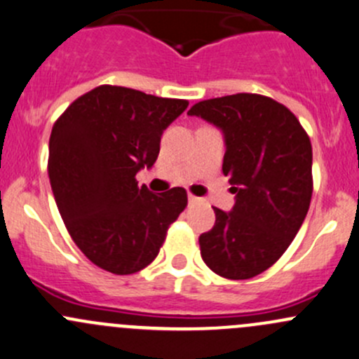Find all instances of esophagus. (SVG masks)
<instances>
[{"label":"esophagus","instance_id":"1","mask_svg":"<svg viewBox=\"0 0 359 359\" xmlns=\"http://www.w3.org/2000/svg\"><path fill=\"white\" fill-rule=\"evenodd\" d=\"M187 198H189V205H198V203L201 201V198H196V196H192V194L187 196Z\"/></svg>","mask_w":359,"mask_h":359}]
</instances>
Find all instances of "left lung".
Returning <instances> with one entry per match:
<instances>
[{"label": "left lung", "instance_id": "left-lung-1", "mask_svg": "<svg viewBox=\"0 0 359 359\" xmlns=\"http://www.w3.org/2000/svg\"><path fill=\"white\" fill-rule=\"evenodd\" d=\"M187 115L224 132V175L232 211L215 208L213 229L199 236L201 258L230 280L269 270L306 218L313 194L311 142L289 108L262 94L199 101Z\"/></svg>", "mask_w": 359, "mask_h": 359}]
</instances>
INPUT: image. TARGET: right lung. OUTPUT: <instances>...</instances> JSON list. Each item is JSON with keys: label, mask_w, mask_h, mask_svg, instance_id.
<instances>
[{"label": "right lung", "mask_w": 359, "mask_h": 359, "mask_svg": "<svg viewBox=\"0 0 359 359\" xmlns=\"http://www.w3.org/2000/svg\"><path fill=\"white\" fill-rule=\"evenodd\" d=\"M187 104L100 86L77 97L53 126V196L74 243L100 269L115 275L146 269L187 206L182 187L153 194L135 180L139 170L153 167L161 134Z\"/></svg>", "instance_id": "1"}]
</instances>
